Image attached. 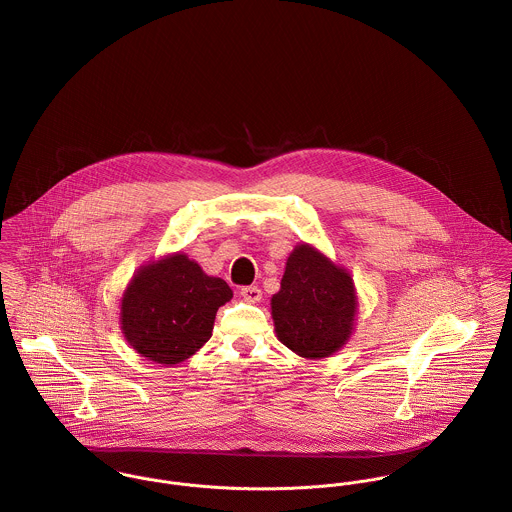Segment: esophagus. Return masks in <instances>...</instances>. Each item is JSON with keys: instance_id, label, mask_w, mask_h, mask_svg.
<instances>
[{"instance_id": "1", "label": "esophagus", "mask_w": 512, "mask_h": 512, "mask_svg": "<svg viewBox=\"0 0 512 512\" xmlns=\"http://www.w3.org/2000/svg\"><path fill=\"white\" fill-rule=\"evenodd\" d=\"M241 296H243L245 302L255 304V302H259L263 298V292H261L259 286H243L241 288Z\"/></svg>"}]
</instances>
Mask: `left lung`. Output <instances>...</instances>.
I'll list each match as a JSON object with an SVG mask.
<instances>
[{
    "mask_svg": "<svg viewBox=\"0 0 512 512\" xmlns=\"http://www.w3.org/2000/svg\"><path fill=\"white\" fill-rule=\"evenodd\" d=\"M277 338L296 355H334L353 332L357 296L351 275L300 243L286 259L281 290L271 298Z\"/></svg>",
    "mask_w": 512,
    "mask_h": 512,
    "instance_id": "left-lung-1",
    "label": "left lung"
}]
</instances>
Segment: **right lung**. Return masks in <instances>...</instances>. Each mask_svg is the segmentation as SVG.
<instances>
[{
	"instance_id": "right-lung-1",
	"label": "right lung",
	"mask_w": 512,
	"mask_h": 512,
	"mask_svg": "<svg viewBox=\"0 0 512 512\" xmlns=\"http://www.w3.org/2000/svg\"><path fill=\"white\" fill-rule=\"evenodd\" d=\"M233 292L184 253L141 267L121 298V332L149 361L176 365L212 338L216 312Z\"/></svg>"
}]
</instances>
